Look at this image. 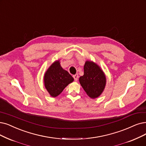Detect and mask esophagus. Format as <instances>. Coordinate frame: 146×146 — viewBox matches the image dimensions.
Wrapping results in <instances>:
<instances>
[{
	"label": "esophagus",
	"instance_id": "34e87169",
	"mask_svg": "<svg viewBox=\"0 0 146 146\" xmlns=\"http://www.w3.org/2000/svg\"><path fill=\"white\" fill-rule=\"evenodd\" d=\"M73 77H74V80H75V81H77L78 78V74H75V75H73Z\"/></svg>",
	"mask_w": 146,
	"mask_h": 146
}]
</instances>
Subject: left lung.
I'll list each match as a JSON object with an SVG mask.
<instances>
[{
  "label": "left lung",
  "instance_id": "8db88e82",
  "mask_svg": "<svg viewBox=\"0 0 146 146\" xmlns=\"http://www.w3.org/2000/svg\"><path fill=\"white\" fill-rule=\"evenodd\" d=\"M80 84L91 98L100 96L106 84V77L97 64L86 61L84 66V75L79 78Z\"/></svg>",
  "mask_w": 146,
  "mask_h": 146
}]
</instances>
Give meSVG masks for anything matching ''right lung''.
Returning <instances> with one entry per match:
<instances>
[{"label": "right lung", "instance_id": "1", "mask_svg": "<svg viewBox=\"0 0 146 146\" xmlns=\"http://www.w3.org/2000/svg\"><path fill=\"white\" fill-rule=\"evenodd\" d=\"M46 89L52 97H56L63 89L74 81L73 77L68 71L63 69L59 60L54 62L46 71L44 77Z\"/></svg>", "mask_w": 146, "mask_h": 146}]
</instances>
